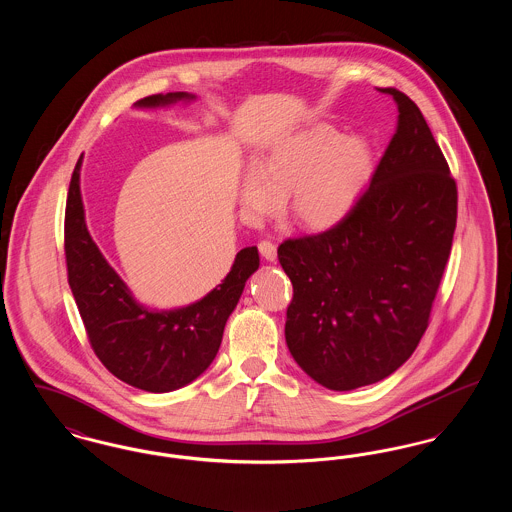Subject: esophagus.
<instances>
[{"mask_svg": "<svg viewBox=\"0 0 512 512\" xmlns=\"http://www.w3.org/2000/svg\"><path fill=\"white\" fill-rule=\"evenodd\" d=\"M259 251L267 261H274L276 259V245L272 244L270 240H261L259 242Z\"/></svg>", "mask_w": 512, "mask_h": 512, "instance_id": "obj_1", "label": "esophagus"}]
</instances>
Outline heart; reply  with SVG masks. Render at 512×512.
<instances>
[{
	"mask_svg": "<svg viewBox=\"0 0 512 512\" xmlns=\"http://www.w3.org/2000/svg\"><path fill=\"white\" fill-rule=\"evenodd\" d=\"M372 172L374 153L365 138L313 124L276 142L257 167L245 172L240 199L247 213L268 215L288 195L295 222L324 230L353 209Z\"/></svg>",
	"mask_w": 512,
	"mask_h": 512,
	"instance_id": "heart-1",
	"label": "heart"
}]
</instances>
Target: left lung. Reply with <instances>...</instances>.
Returning a JSON list of instances; mask_svg holds the SVG:
<instances>
[{"instance_id": "1", "label": "left lung", "mask_w": 512, "mask_h": 512, "mask_svg": "<svg viewBox=\"0 0 512 512\" xmlns=\"http://www.w3.org/2000/svg\"><path fill=\"white\" fill-rule=\"evenodd\" d=\"M378 90L399 115L368 190L332 228L278 247L290 353L328 390L380 382L413 355L457 226V182L428 122L397 88Z\"/></svg>"}]
</instances>
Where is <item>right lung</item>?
I'll use <instances>...</instances> for the list:
<instances>
[{
	"label": "right lung",
	"mask_w": 512,
	"mask_h": 512,
	"mask_svg": "<svg viewBox=\"0 0 512 512\" xmlns=\"http://www.w3.org/2000/svg\"><path fill=\"white\" fill-rule=\"evenodd\" d=\"M194 99L186 92L155 94L138 107ZM80 161L74 167L65 209V259L86 336L103 366L122 382L151 393L194 382L217 357L224 324L240 301L247 278L259 268L257 247L238 251L228 276L194 305L149 311L138 305L92 240L80 197Z\"/></svg>",
	"instance_id": "obj_1"
}]
</instances>
